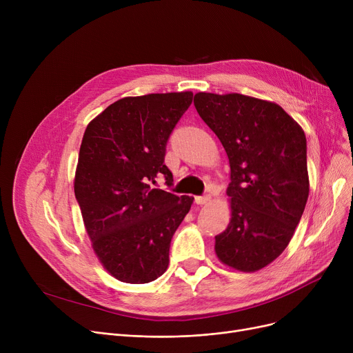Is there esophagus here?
Wrapping results in <instances>:
<instances>
[{
  "label": "esophagus",
  "instance_id": "esophagus-1",
  "mask_svg": "<svg viewBox=\"0 0 353 353\" xmlns=\"http://www.w3.org/2000/svg\"><path fill=\"white\" fill-rule=\"evenodd\" d=\"M210 196L209 194H205V196H197L196 199H194V201L197 203V205H208V203L210 201Z\"/></svg>",
  "mask_w": 353,
  "mask_h": 353
}]
</instances>
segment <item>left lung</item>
<instances>
[{"instance_id":"left-lung-1","label":"left lung","mask_w":353,"mask_h":353,"mask_svg":"<svg viewBox=\"0 0 353 353\" xmlns=\"http://www.w3.org/2000/svg\"><path fill=\"white\" fill-rule=\"evenodd\" d=\"M194 107L223 144L230 164L232 219L217 234L221 263L256 272L286 249L309 196L306 137L276 103L197 92Z\"/></svg>"}]
</instances>
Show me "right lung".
<instances>
[{
  "mask_svg": "<svg viewBox=\"0 0 353 353\" xmlns=\"http://www.w3.org/2000/svg\"><path fill=\"white\" fill-rule=\"evenodd\" d=\"M192 100V91L124 97L84 132L74 193L94 253L120 282L148 283L169 266L172 237L193 197L150 184L159 176L173 181L165 145Z\"/></svg>",
  "mask_w": 353,
  "mask_h": 353,
  "instance_id": "add662e5",
  "label": "right lung"
}]
</instances>
